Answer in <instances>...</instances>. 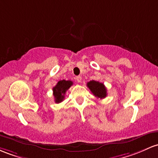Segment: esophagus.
Here are the masks:
<instances>
[{"label": "esophagus", "mask_w": 158, "mask_h": 158, "mask_svg": "<svg viewBox=\"0 0 158 158\" xmlns=\"http://www.w3.org/2000/svg\"><path fill=\"white\" fill-rule=\"evenodd\" d=\"M76 81H77L78 82H82V77H81L80 76H76Z\"/></svg>", "instance_id": "obj_1"}]
</instances>
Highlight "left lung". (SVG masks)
I'll list each match as a JSON object with an SVG mask.
<instances>
[{
    "mask_svg": "<svg viewBox=\"0 0 158 158\" xmlns=\"http://www.w3.org/2000/svg\"><path fill=\"white\" fill-rule=\"evenodd\" d=\"M87 86L91 90L93 94L97 98L103 99L106 97V88L103 83L95 80H91L87 83Z\"/></svg>",
    "mask_w": 158,
    "mask_h": 158,
    "instance_id": "obj_1",
    "label": "left lung"
}]
</instances>
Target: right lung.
Instances as JSON below:
<instances>
[{
	"label": "right lung",
	"instance_id": "add662e5",
	"mask_svg": "<svg viewBox=\"0 0 158 158\" xmlns=\"http://www.w3.org/2000/svg\"><path fill=\"white\" fill-rule=\"evenodd\" d=\"M73 82L70 80H60L57 83L56 85L52 88L53 95L55 98V102L56 103H59L62 102L64 99L66 91L73 85Z\"/></svg>",
	"mask_w": 158,
	"mask_h": 158
}]
</instances>
